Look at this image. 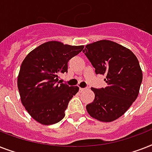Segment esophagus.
<instances>
[{"label":"esophagus","instance_id":"34e87169","mask_svg":"<svg viewBox=\"0 0 152 152\" xmlns=\"http://www.w3.org/2000/svg\"><path fill=\"white\" fill-rule=\"evenodd\" d=\"M88 88H79L80 92H84V91L88 90Z\"/></svg>","mask_w":152,"mask_h":152}]
</instances>
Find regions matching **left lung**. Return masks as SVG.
<instances>
[{
	"label": "left lung",
	"mask_w": 152,
	"mask_h": 152,
	"mask_svg": "<svg viewBox=\"0 0 152 152\" xmlns=\"http://www.w3.org/2000/svg\"><path fill=\"white\" fill-rule=\"evenodd\" d=\"M83 53L96 75H105V88H91L95 99L86 105L88 115L110 122L124 115L139 94L143 74L139 61L129 48L109 40L88 44Z\"/></svg>",
	"instance_id": "8db88e82"
}]
</instances>
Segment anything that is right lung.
I'll return each mask as SVG.
<instances>
[{
    "mask_svg": "<svg viewBox=\"0 0 152 152\" xmlns=\"http://www.w3.org/2000/svg\"><path fill=\"white\" fill-rule=\"evenodd\" d=\"M84 45H69L56 41L42 44L23 59L17 85L23 105L31 117L42 125L61 121L77 86L59 84V75L67 72V64Z\"/></svg>",
    "mask_w": 152,
    "mask_h": 152,
    "instance_id": "1",
    "label": "right lung"
}]
</instances>
